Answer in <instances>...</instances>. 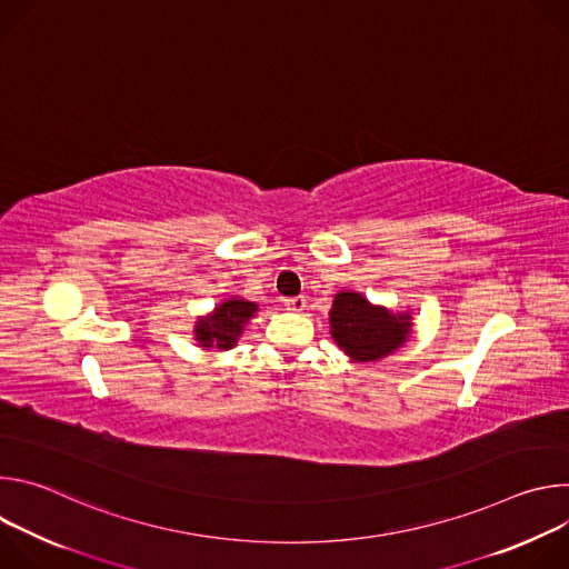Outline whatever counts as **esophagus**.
Segmentation results:
<instances>
[{"mask_svg":"<svg viewBox=\"0 0 569 569\" xmlns=\"http://www.w3.org/2000/svg\"><path fill=\"white\" fill-rule=\"evenodd\" d=\"M288 310H295V312H301L306 308V299L303 297H290L283 301Z\"/></svg>","mask_w":569,"mask_h":569,"instance_id":"1","label":"esophagus"}]
</instances>
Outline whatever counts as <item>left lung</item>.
Here are the masks:
<instances>
[{
	"mask_svg": "<svg viewBox=\"0 0 569 569\" xmlns=\"http://www.w3.org/2000/svg\"><path fill=\"white\" fill-rule=\"evenodd\" d=\"M329 317L333 340L356 362H373L393 353L412 331L410 312H389L351 290L336 295Z\"/></svg>",
	"mask_w": 569,
	"mask_h": 569,
	"instance_id": "8db88e82",
	"label": "left lung"
}]
</instances>
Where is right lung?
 I'll list each match as a JSON object with an SVG mask.
<instances>
[{"label": "right lung", "instance_id": "right-lung-1", "mask_svg": "<svg viewBox=\"0 0 569 569\" xmlns=\"http://www.w3.org/2000/svg\"><path fill=\"white\" fill-rule=\"evenodd\" d=\"M259 306L254 301H246L240 297H231L213 308V312L200 317L196 321V342L204 349H233L248 319L257 315Z\"/></svg>", "mask_w": 569, "mask_h": 569}]
</instances>
